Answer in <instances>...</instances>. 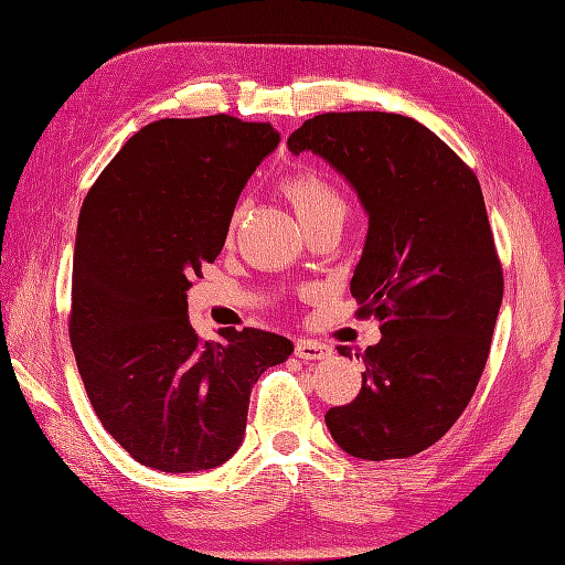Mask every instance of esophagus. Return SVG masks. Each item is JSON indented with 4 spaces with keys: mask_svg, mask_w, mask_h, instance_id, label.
Listing matches in <instances>:
<instances>
[{
    "mask_svg": "<svg viewBox=\"0 0 565 565\" xmlns=\"http://www.w3.org/2000/svg\"><path fill=\"white\" fill-rule=\"evenodd\" d=\"M296 355L302 358V360H328L332 355V349L326 347V343L321 341H311V339H300L296 343Z\"/></svg>",
    "mask_w": 565,
    "mask_h": 565,
    "instance_id": "34e87169",
    "label": "esophagus"
}]
</instances>
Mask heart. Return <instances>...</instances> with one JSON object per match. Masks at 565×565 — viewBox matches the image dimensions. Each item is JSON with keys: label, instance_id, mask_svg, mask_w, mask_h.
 Instances as JSON below:
<instances>
[{"label": "heart", "instance_id": "1", "mask_svg": "<svg viewBox=\"0 0 565 565\" xmlns=\"http://www.w3.org/2000/svg\"><path fill=\"white\" fill-rule=\"evenodd\" d=\"M284 193L288 195V201L296 207L300 222L309 224L316 222V218L332 216L339 214L343 216V199L339 191L323 178L313 173V170H300V173H292L281 182ZM237 222V214L233 218V224Z\"/></svg>", "mask_w": 565, "mask_h": 565}]
</instances>
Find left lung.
I'll return each mask as SVG.
<instances>
[{"label":"left lung","instance_id":"8db88e82","mask_svg":"<svg viewBox=\"0 0 565 565\" xmlns=\"http://www.w3.org/2000/svg\"><path fill=\"white\" fill-rule=\"evenodd\" d=\"M288 150L326 159L370 216L351 292L383 337L360 355V395L326 425L360 459L418 455L471 402L503 300L478 178L425 125L392 113L316 115Z\"/></svg>","mask_w":565,"mask_h":565}]
</instances>
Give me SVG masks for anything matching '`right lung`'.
<instances>
[{
  "mask_svg": "<svg viewBox=\"0 0 565 565\" xmlns=\"http://www.w3.org/2000/svg\"><path fill=\"white\" fill-rule=\"evenodd\" d=\"M281 136L231 115L159 119L87 191L73 249L68 334L87 397L136 461L199 473L228 461L252 387L292 341L256 328L203 341L186 290L224 249L239 193Z\"/></svg>",
  "mask_w": 565,
  "mask_h": 565,
  "instance_id": "right-lung-1",
  "label": "right lung"
}]
</instances>
